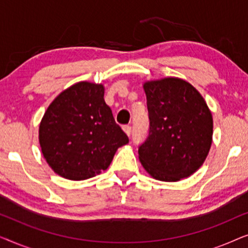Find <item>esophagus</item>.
Wrapping results in <instances>:
<instances>
[{
    "mask_svg": "<svg viewBox=\"0 0 248 248\" xmlns=\"http://www.w3.org/2000/svg\"><path fill=\"white\" fill-rule=\"evenodd\" d=\"M123 131L125 132V134H126L127 137H130L132 133V127L130 126V125H125V126H123Z\"/></svg>",
    "mask_w": 248,
    "mask_h": 248,
    "instance_id": "1",
    "label": "esophagus"
}]
</instances>
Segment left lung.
Returning a JSON list of instances; mask_svg holds the SVG:
<instances>
[{
  "label": "left lung",
  "instance_id": "obj_1",
  "mask_svg": "<svg viewBox=\"0 0 248 248\" xmlns=\"http://www.w3.org/2000/svg\"><path fill=\"white\" fill-rule=\"evenodd\" d=\"M149 135L139 159L151 177L178 182L203 165L212 143V114L201 93L179 78L143 83Z\"/></svg>",
  "mask_w": 248,
  "mask_h": 248
}]
</instances>
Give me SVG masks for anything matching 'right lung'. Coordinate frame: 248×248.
Segmentation results:
<instances>
[{"instance_id":"add662e5","label":"right lung","mask_w":248,"mask_h":248,"mask_svg":"<svg viewBox=\"0 0 248 248\" xmlns=\"http://www.w3.org/2000/svg\"><path fill=\"white\" fill-rule=\"evenodd\" d=\"M101 83L81 81L62 91L44 114L39 144L49 167L71 181H83L109 167L128 143L104 99Z\"/></svg>"}]
</instances>
